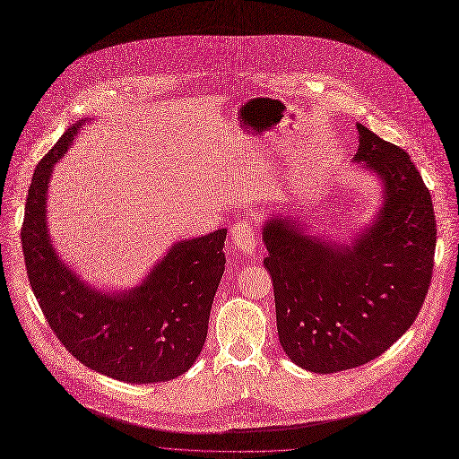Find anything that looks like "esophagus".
Listing matches in <instances>:
<instances>
[{"mask_svg":"<svg viewBox=\"0 0 459 459\" xmlns=\"http://www.w3.org/2000/svg\"><path fill=\"white\" fill-rule=\"evenodd\" d=\"M230 239L236 245L238 251L247 253V255H255L256 247H258V236L255 232L253 221L239 220L230 227Z\"/></svg>","mask_w":459,"mask_h":459,"instance_id":"34e87169","label":"esophagus"}]
</instances>
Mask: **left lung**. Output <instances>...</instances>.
I'll return each instance as SVG.
<instances>
[{"label": "left lung", "mask_w": 459, "mask_h": 459, "mask_svg": "<svg viewBox=\"0 0 459 459\" xmlns=\"http://www.w3.org/2000/svg\"><path fill=\"white\" fill-rule=\"evenodd\" d=\"M362 169L383 181L377 218L351 243L304 232L276 216L262 229L273 278L278 339L315 373H337L385 353L418 316L429 293L436 216L410 155L357 124Z\"/></svg>", "instance_id": "left-lung-1"}]
</instances>
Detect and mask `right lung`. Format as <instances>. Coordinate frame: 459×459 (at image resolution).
I'll list each match as a JSON object with an SVG mask.
<instances>
[{
  "label": "right lung",
  "instance_id": "right-lung-1",
  "mask_svg": "<svg viewBox=\"0 0 459 459\" xmlns=\"http://www.w3.org/2000/svg\"><path fill=\"white\" fill-rule=\"evenodd\" d=\"M80 126L82 120L69 126L38 162L29 186L22 247L32 293L56 339L82 364L135 385L172 381L188 371L206 341L227 229L178 241L141 285L122 293H102L80 280L48 232L53 166Z\"/></svg>",
  "mask_w": 459,
  "mask_h": 459
}]
</instances>
